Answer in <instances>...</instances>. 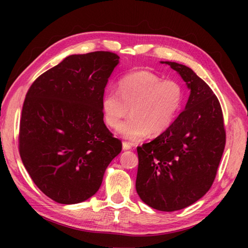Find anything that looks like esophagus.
Returning <instances> with one entry per match:
<instances>
[{
    "label": "esophagus",
    "mask_w": 248,
    "mask_h": 248,
    "mask_svg": "<svg viewBox=\"0 0 248 248\" xmlns=\"http://www.w3.org/2000/svg\"><path fill=\"white\" fill-rule=\"evenodd\" d=\"M131 148H132L131 143H129V142H125V141H124V142H123V149H124V151L130 150Z\"/></svg>",
    "instance_id": "1"
}]
</instances>
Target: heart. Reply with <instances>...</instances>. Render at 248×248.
I'll return each instance as SVG.
<instances>
[{"instance_id":"b5f03b06","label":"heart","mask_w":248,"mask_h":248,"mask_svg":"<svg viewBox=\"0 0 248 248\" xmlns=\"http://www.w3.org/2000/svg\"><path fill=\"white\" fill-rule=\"evenodd\" d=\"M186 91L175 79H163L149 70L124 75L117 92L106 91L100 106L108 127L116 128L130 109L132 117L118 127V133L128 140H141L151 132L166 131L184 106Z\"/></svg>"}]
</instances>
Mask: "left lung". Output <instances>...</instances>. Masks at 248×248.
I'll use <instances>...</instances> for the list:
<instances>
[{
  "label": "left lung",
  "instance_id": "8db88e82",
  "mask_svg": "<svg viewBox=\"0 0 248 248\" xmlns=\"http://www.w3.org/2000/svg\"><path fill=\"white\" fill-rule=\"evenodd\" d=\"M177 71L190 89L185 110L149 143L138 146L136 189L159 211H176L196 202L215 182L226 134L219 99L190 68L162 62Z\"/></svg>",
  "mask_w": 248,
  "mask_h": 248
}]
</instances>
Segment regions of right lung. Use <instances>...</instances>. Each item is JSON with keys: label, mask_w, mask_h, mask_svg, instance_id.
<instances>
[{"label": "right lung", "mask_w": 248, "mask_h": 248, "mask_svg": "<svg viewBox=\"0 0 248 248\" xmlns=\"http://www.w3.org/2000/svg\"><path fill=\"white\" fill-rule=\"evenodd\" d=\"M119 56L72 54L37 78L24 100L18 150L25 169L59 203L89 199L99 189L123 143L104 124L100 100Z\"/></svg>", "instance_id": "1"}]
</instances>
